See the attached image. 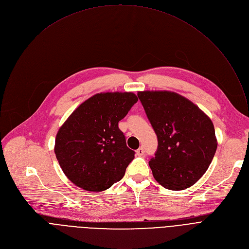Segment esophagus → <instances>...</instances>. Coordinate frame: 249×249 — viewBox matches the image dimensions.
I'll use <instances>...</instances> for the list:
<instances>
[{
    "mask_svg": "<svg viewBox=\"0 0 249 249\" xmlns=\"http://www.w3.org/2000/svg\"><path fill=\"white\" fill-rule=\"evenodd\" d=\"M136 153H137V155H138L139 157H144V155H145V149H144L143 147H140V148L136 151Z\"/></svg>",
    "mask_w": 249,
    "mask_h": 249,
    "instance_id": "1",
    "label": "esophagus"
}]
</instances>
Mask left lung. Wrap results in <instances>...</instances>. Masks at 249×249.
Returning a JSON list of instances; mask_svg holds the SVG:
<instances>
[{"instance_id": "8db88e82", "label": "left lung", "mask_w": 249, "mask_h": 249, "mask_svg": "<svg viewBox=\"0 0 249 249\" xmlns=\"http://www.w3.org/2000/svg\"><path fill=\"white\" fill-rule=\"evenodd\" d=\"M138 97L158 138V149L149 161L155 179L174 191L192 186L217 150L211 119L175 92L139 91Z\"/></svg>"}]
</instances>
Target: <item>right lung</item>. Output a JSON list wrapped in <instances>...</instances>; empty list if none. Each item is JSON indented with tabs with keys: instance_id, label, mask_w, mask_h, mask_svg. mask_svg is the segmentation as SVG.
I'll return each instance as SVG.
<instances>
[{
	"instance_id": "add662e5",
	"label": "right lung",
	"mask_w": 249,
	"mask_h": 249,
	"mask_svg": "<svg viewBox=\"0 0 249 249\" xmlns=\"http://www.w3.org/2000/svg\"><path fill=\"white\" fill-rule=\"evenodd\" d=\"M138 101L132 92L97 93L82 103L59 129L55 155L68 178L99 192L121 180L135 152L118 127Z\"/></svg>"
}]
</instances>
